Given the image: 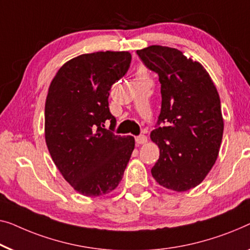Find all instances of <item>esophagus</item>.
Listing matches in <instances>:
<instances>
[{"mask_svg":"<svg viewBox=\"0 0 250 250\" xmlns=\"http://www.w3.org/2000/svg\"><path fill=\"white\" fill-rule=\"evenodd\" d=\"M135 142L136 144H146L147 142V137L146 135H139L135 137Z\"/></svg>","mask_w":250,"mask_h":250,"instance_id":"obj_1","label":"esophagus"}]
</instances>
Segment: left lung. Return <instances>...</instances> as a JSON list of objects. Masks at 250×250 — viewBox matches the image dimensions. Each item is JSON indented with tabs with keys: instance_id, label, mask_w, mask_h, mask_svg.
<instances>
[{
	"instance_id": "left-lung-1",
	"label": "left lung",
	"mask_w": 250,
	"mask_h": 250,
	"mask_svg": "<svg viewBox=\"0 0 250 250\" xmlns=\"http://www.w3.org/2000/svg\"><path fill=\"white\" fill-rule=\"evenodd\" d=\"M136 53L161 84V111L150 135L160 157L151 173L159 185L186 191L203 182L218 159L223 135L218 90L203 65L178 49L152 45Z\"/></svg>"
}]
</instances>
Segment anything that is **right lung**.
Listing matches in <instances>:
<instances>
[{"mask_svg": "<svg viewBox=\"0 0 250 250\" xmlns=\"http://www.w3.org/2000/svg\"><path fill=\"white\" fill-rule=\"evenodd\" d=\"M128 52L83 54L65 63L50 82L45 104V140L64 179L84 196H101L121 183L135 146L133 136L104 128L116 125L108 97L128 71Z\"/></svg>", "mask_w": 250, "mask_h": 250, "instance_id": "add662e5", "label": "right lung"}]
</instances>
